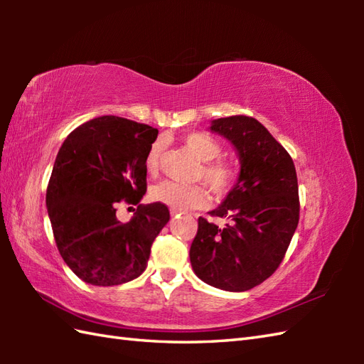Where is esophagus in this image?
<instances>
[{
    "instance_id": "34e87169",
    "label": "esophagus",
    "mask_w": 364,
    "mask_h": 364,
    "mask_svg": "<svg viewBox=\"0 0 364 364\" xmlns=\"http://www.w3.org/2000/svg\"><path fill=\"white\" fill-rule=\"evenodd\" d=\"M178 214H181V213L176 211V210H170V215H172V218H175V215H178Z\"/></svg>"
}]
</instances>
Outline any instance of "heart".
Here are the masks:
<instances>
[{
  "label": "heart",
  "instance_id": "b5f03b06",
  "mask_svg": "<svg viewBox=\"0 0 364 364\" xmlns=\"http://www.w3.org/2000/svg\"><path fill=\"white\" fill-rule=\"evenodd\" d=\"M183 144L194 156L205 162L198 178L211 188L215 196H225L233 189L237 181V168L225 161H214L222 154V145L214 137L205 133H191L183 137ZM164 153V142H153L146 153L145 168L150 176H158L161 170V159ZM153 202L168 206L170 210L188 211L205 208L210 202V194L203 186H186L173 181H164L154 186L150 192Z\"/></svg>",
  "mask_w": 364,
  "mask_h": 364
}]
</instances>
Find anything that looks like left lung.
I'll list each match as a JSON object with an SVG mask.
<instances>
[{"mask_svg": "<svg viewBox=\"0 0 364 364\" xmlns=\"http://www.w3.org/2000/svg\"><path fill=\"white\" fill-rule=\"evenodd\" d=\"M213 133L235 146L241 170L223 202L210 214L227 218L219 228L198 219L191 264L200 280L244 292L272 275L299 223V186L294 162L261 123L247 115L211 122Z\"/></svg>", "mask_w": 364, "mask_h": 364, "instance_id": "1", "label": "left lung"}]
</instances>
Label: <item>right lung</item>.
I'll list each match as a JSON object with an SVG mask.
<instances>
[{
	"label": "right lung",
	"mask_w": 364,
	"mask_h": 364,
	"mask_svg": "<svg viewBox=\"0 0 364 364\" xmlns=\"http://www.w3.org/2000/svg\"><path fill=\"white\" fill-rule=\"evenodd\" d=\"M158 129L103 115L67 136L54 161L46 208L58 250L82 282L114 286L141 275L154 237L166 227V205H139L123 223L120 200L139 203L146 191L145 158Z\"/></svg>",
	"instance_id": "right-lung-1"
}]
</instances>
